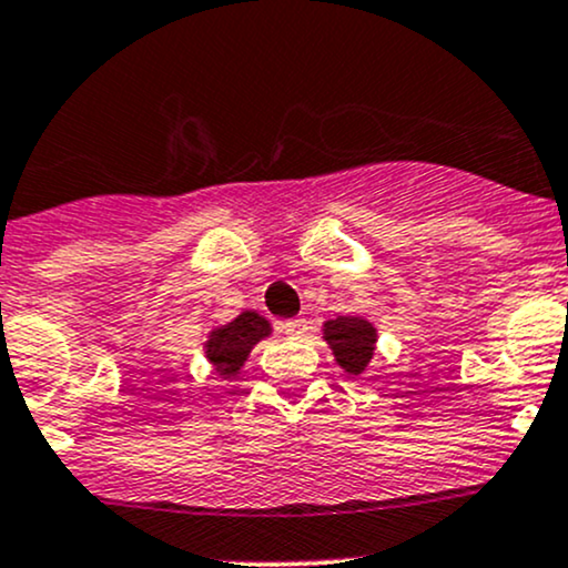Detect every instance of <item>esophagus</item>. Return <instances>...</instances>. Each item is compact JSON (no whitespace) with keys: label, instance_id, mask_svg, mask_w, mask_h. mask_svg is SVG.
<instances>
[{"label":"esophagus","instance_id":"esophagus-1","mask_svg":"<svg viewBox=\"0 0 568 568\" xmlns=\"http://www.w3.org/2000/svg\"><path fill=\"white\" fill-rule=\"evenodd\" d=\"M307 321L304 317H291V321L283 323V334L288 336V339H302V336H307Z\"/></svg>","mask_w":568,"mask_h":568}]
</instances>
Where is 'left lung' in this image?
<instances>
[{
  "label": "left lung",
  "mask_w": 568,
  "mask_h": 568,
  "mask_svg": "<svg viewBox=\"0 0 568 568\" xmlns=\"http://www.w3.org/2000/svg\"><path fill=\"white\" fill-rule=\"evenodd\" d=\"M323 339L332 347L334 361L347 372L358 377L364 375L366 366L372 364V355L377 347V328L366 317L358 315H339L328 317L323 323Z\"/></svg>",
  "instance_id": "obj_1"
}]
</instances>
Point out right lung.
<instances>
[{
	"mask_svg": "<svg viewBox=\"0 0 568 568\" xmlns=\"http://www.w3.org/2000/svg\"><path fill=\"white\" fill-rule=\"evenodd\" d=\"M272 334V323L255 310H245L234 321L213 326L204 339V355L223 379H234L245 366L247 355L261 339Z\"/></svg>",
	"mask_w": 568,
	"mask_h": 568,
	"instance_id": "obj_1",
	"label": "right lung"
}]
</instances>
